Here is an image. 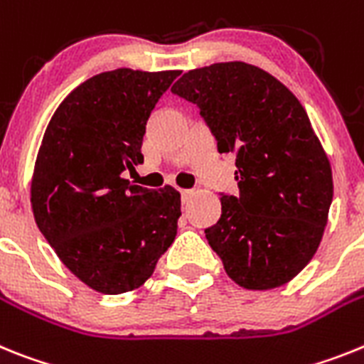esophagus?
Segmentation results:
<instances>
[{
  "instance_id": "1",
  "label": "esophagus",
  "mask_w": 364,
  "mask_h": 364,
  "mask_svg": "<svg viewBox=\"0 0 364 364\" xmlns=\"http://www.w3.org/2000/svg\"><path fill=\"white\" fill-rule=\"evenodd\" d=\"M192 194H194V192H192V191H181V200L186 203V201L191 200Z\"/></svg>"
}]
</instances>
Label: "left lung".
Wrapping results in <instances>:
<instances>
[{"mask_svg":"<svg viewBox=\"0 0 364 364\" xmlns=\"http://www.w3.org/2000/svg\"><path fill=\"white\" fill-rule=\"evenodd\" d=\"M172 91L198 104L220 154H236L240 194L220 198L208 245L243 289L284 286L317 252L333 198L308 113L282 82L245 62L192 69Z\"/></svg>","mask_w":364,"mask_h":364,"instance_id":"obj_1","label":"left lung"}]
</instances>
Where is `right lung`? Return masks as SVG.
Instances as JSON below:
<instances>
[{
  "mask_svg": "<svg viewBox=\"0 0 364 364\" xmlns=\"http://www.w3.org/2000/svg\"><path fill=\"white\" fill-rule=\"evenodd\" d=\"M178 69L104 71L82 82L50 117L34 163V221L60 262L104 295L135 291L172 245L181 194L132 185L143 137Z\"/></svg>",
  "mask_w": 364,
  "mask_h": 364,
  "instance_id": "obj_1",
  "label": "right lung"
}]
</instances>
